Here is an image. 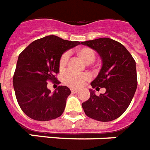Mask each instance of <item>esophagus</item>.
Wrapping results in <instances>:
<instances>
[{
    "label": "esophagus",
    "instance_id": "obj_1",
    "mask_svg": "<svg viewBox=\"0 0 150 150\" xmlns=\"http://www.w3.org/2000/svg\"><path fill=\"white\" fill-rule=\"evenodd\" d=\"M70 91H71L72 93H77V92H78V90H77V89H74V88H72V89L70 90Z\"/></svg>",
    "mask_w": 150,
    "mask_h": 150
}]
</instances>
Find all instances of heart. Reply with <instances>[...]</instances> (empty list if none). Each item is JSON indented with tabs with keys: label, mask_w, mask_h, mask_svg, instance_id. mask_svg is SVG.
Instances as JSON below:
<instances>
[{
	"label": "heart",
	"mask_w": 150,
	"mask_h": 150,
	"mask_svg": "<svg viewBox=\"0 0 150 150\" xmlns=\"http://www.w3.org/2000/svg\"><path fill=\"white\" fill-rule=\"evenodd\" d=\"M79 56L86 63H91L96 58V53L93 49L87 46L81 47L76 50ZM69 59V52H65L62 54L59 60V69L60 71H64L67 66ZM91 76L88 74H74L72 72H67L63 76V81L67 86L72 88H79L83 87L87 81H90Z\"/></svg>",
	"instance_id": "b5f03b06"
}]
</instances>
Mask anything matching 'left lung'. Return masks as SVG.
<instances>
[{"label": "left lung", "mask_w": 150, "mask_h": 150, "mask_svg": "<svg viewBox=\"0 0 150 150\" xmlns=\"http://www.w3.org/2000/svg\"><path fill=\"white\" fill-rule=\"evenodd\" d=\"M96 50L102 59V67L91 83L97 91L106 89L97 96L91 90L90 98L82 103L86 115L99 122H111L120 117L130 105L137 88L136 61L122 44L109 39L82 42Z\"/></svg>", "instance_id": "8db88e82"}]
</instances>
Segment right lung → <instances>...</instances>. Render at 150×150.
I'll return each mask as SVG.
<instances>
[{
  "mask_svg": "<svg viewBox=\"0 0 150 150\" xmlns=\"http://www.w3.org/2000/svg\"><path fill=\"white\" fill-rule=\"evenodd\" d=\"M79 44L78 41L49 35L32 42L19 54L13 86L19 106L29 118L50 121L63 114L71 91L67 86H59L52 94L47 82L60 83L56 77L59 72V58Z\"/></svg>",
  "mask_w": 150,
  "mask_h": 150,
  "instance_id": "obj_1",
  "label": "right lung"
}]
</instances>
